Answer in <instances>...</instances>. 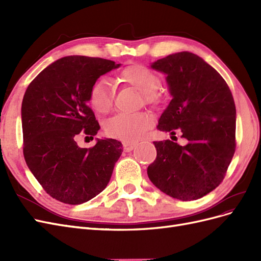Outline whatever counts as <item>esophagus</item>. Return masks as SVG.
<instances>
[{"label":"esophagus","instance_id":"34e87169","mask_svg":"<svg viewBox=\"0 0 261 261\" xmlns=\"http://www.w3.org/2000/svg\"><path fill=\"white\" fill-rule=\"evenodd\" d=\"M135 144H133V143H129V141H124L123 143V149H124V151H126V152H129V151H132V150L135 148Z\"/></svg>","mask_w":261,"mask_h":261}]
</instances>
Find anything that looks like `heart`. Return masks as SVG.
<instances>
[{
    "instance_id": "1",
    "label": "heart",
    "mask_w": 261,
    "mask_h": 261,
    "mask_svg": "<svg viewBox=\"0 0 261 261\" xmlns=\"http://www.w3.org/2000/svg\"><path fill=\"white\" fill-rule=\"evenodd\" d=\"M122 80L144 94L147 102H158L160 94L154 89L159 84V78L151 69L141 65L133 64L125 67L121 73ZM89 105L99 114H106L113 103L111 85L107 80L94 82L89 90ZM152 117L147 113L125 114L120 113L108 120L106 123L107 135L124 141H137L143 138L146 132L151 127Z\"/></svg>"
}]
</instances>
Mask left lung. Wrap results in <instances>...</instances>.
<instances>
[{"label":"left lung","instance_id":"1","mask_svg":"<svg viewBox=\"0 0 261 261\" xmlns=\"http://www.w3.org/2000/svg\"><path fill=\"white\" fill-rule=\"evenodd\" d=\"M150 67L167 75L172 97L156 128L171 135L179 132L186 145L153 141L156 158L147 169L149 179L173 198H201L222 181L235 152L231 90L215 68L187 51L170 54Z\"/></svg>","mask_w":261,"mask_h":261}]
</instances>
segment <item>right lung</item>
Returning a JSON list of instances; mask_svg holds the SVG:
<instances>
[{
  "mask_svg": "<svg viewBox=\"0 0 261 261\" xmlns=\"http://www.w3.org/2000/svg\"><path fill=\"white\" fill-rule=\"evenodd\" d=\"M121 64L100 58L69 55L53 62L30 83L21 103L23 156L44 191L57 200L81 204L107 187L121 141L97 138L92 148L77 139H93L100 129L88 107L98 78Z\"/></svg>",
  "mask_w": 261,
  "mask_h": 261,
  "instance_id": "right-lung-1",
  "label": "right lung"
}]
</instances>
